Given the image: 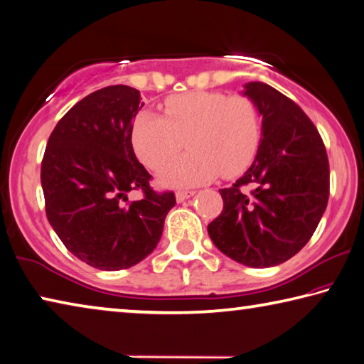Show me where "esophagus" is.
<instances>
[{
    "instance_id": "34e87169",
    "label": "esophagus",
    "mask_w": 364,
    "mask_h": 364,
    "mask_svg": "<svg viewBox=\"0 0 364 364\" xmlns=\"http://www.w3.org/2000/svg\"><path fill=\"white\" fill-rule=\"evenodd\" d=\"M196 193L194 191H178L176 193V200L178 202H184L186 199H189V197H193Z\"/></svg>"
}]
</instances>
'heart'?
Instances as JSON below:
<instances>
[{
  "mask_svg": "<svg viewBox=\"0 0 364 364\" xmlns=\"http://www.w3.org/2000/svg\"><path fill=\"white\" fill-rule=\"evenodd\" d=\"M165 115L143 110L133 122V147L147 168L164 170L186 144L193 152L160 176L167 186L189 188L223 175L244 173L262 141V120L249 96L189 91L165 100Z\"/></svg>",
  "mask_w": 364,
  "mask_h": 364,
  "instance_id": "b5f03b06",
  "label": "heart"
}]
</instances>
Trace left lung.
<instances>
[{"label": "left lung", "instance_id": "left-lung-1", "mask_svg": "<svg viewBox=\"0 0 364 364\" xmlns=\"http://www.w3.org/2000/svg\"><path fill=\"white\" fill-rule=\"evenodd\" d=\"M262 115L257 157L207 226L213 244L252 268L284 263L310 241L329 199V162L321 136L287 96L262 82L244 85ZM255 188L247 195L240 188Z\"/></svg>", "mask_w": 364, "mask_h": 364}]
</instances>
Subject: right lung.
<instances>
[{"mask_svg":"<svg viewBox=\"0 0 364 364\" xmlns=\"http://www.w3.org/2000/svg\"><path fill=\"white\" fill-rule=\"evenodd\" d=\"M138 90L114 85L78 101L58 122L41 162L49 225L80 260L106 271L130 268L157 247L175 194L156 193L132 144ZM130 190L144 199L127 202Z\"/></svg>","mask_w":364,"mask_h":364,"instance_id":"right-lung-1","label":"right lung"}]
</instances>
